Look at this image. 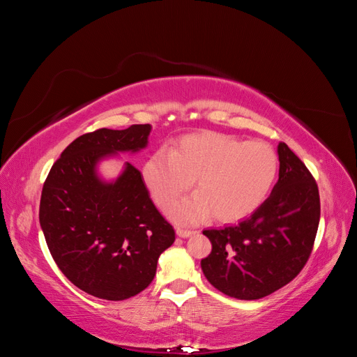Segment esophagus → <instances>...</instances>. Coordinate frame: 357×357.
I'll return each mask as SVG.
<instances>
[{"label":"esophagus","mask_w":357,"mask_h":357,"mask_svg":"<svg viewBox=\"0 0 357 357\" xmlns=\"http://www.w3.org/2000/svg\"><path fill=\"white\" fill-rule=\"evenodd\" d=\"M192 234L193 231H189V229H177V235L180 238H188V236H190Z\"/></svg>","instance_id":"esophagus-1"}]
</instances>
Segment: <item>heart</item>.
<instances>
[{"label": "heart", "mask_w": 357, "mask_h": 357, "mask_svg": "<svg viewBox=\"0 0 357 357\" xmlns=\"http://www.w3.org/2000/svg\"><path fill=\"white\" fill-rule=\"evenodd\" d=\"M278 172V158L262 142L243 143L229 135H186L169 149H158L142 165V177L158 207L168 208L195 180L198 193L174 204L171 219L236 222L261 207Z\"/></svg>", "instance_id": "obj_1"}]
</instances>
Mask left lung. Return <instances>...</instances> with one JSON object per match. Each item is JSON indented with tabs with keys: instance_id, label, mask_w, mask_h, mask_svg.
Listing matches in <instances>:
<instances>
[{
	"instance_id": "obj_1",
	"label": "left lung",
	"mask_w": 357,
	"mask_h": 357,
	"mask_svg": "<svg viewBox=\"0 0 357 357\" xmlns=\"http://www.w3.org/2000/svg\"><path fill=\"white\" fill-rule=\"evenodd\" d=\"M278 181L250 218L202 234L211 253L201 268L222 294L261 299L290 283L305 266L320 220L319 188L286 143L278 144Z\"/></svg>"
}]
</instances>
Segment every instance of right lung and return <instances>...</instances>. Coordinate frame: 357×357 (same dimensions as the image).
<instances>
[{
	"instance_id": "obj_1",
	"label": "right lung",
	"mask_w": 357,
	"mask_h": 357,
	"mask_svg": "<svg viewBox=\"0 0 357 357\" xmlns=\"http://www.w3.org/2000/svg\"><path fill=\"white\" fill-rule=\"evenodd\" d=\"M150 129L146 123L80 135L43 186L40 225L53 261L74 286L96 298L123 301L144 290L160 253L176 240L138 168L126 162L112 183L96 174L102 158L144 149Z\"/></svg>"
}]
</instances>
